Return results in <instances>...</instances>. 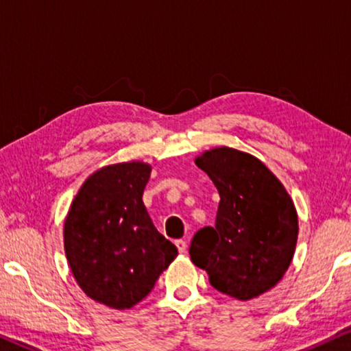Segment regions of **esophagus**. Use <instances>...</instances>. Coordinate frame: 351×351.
<instances>
[{
    "mask_svg": "<svg viewBox=\"0 0 351 351\" xmlns=\"http://www.w3.org/2000/svg\"><path fill=\"white\" fill-rule=\"evenodd\" d=\"M176 246H177V249H179L180 254H184L186 251V241H184V239H177Z\"/></svg>",
    "mask_w": 351,
    "mask_h": 351,
    "instance_id": "34e87169",
    "label": "esophagus"
}]
</instances>
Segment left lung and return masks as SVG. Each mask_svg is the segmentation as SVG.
I'll use <instances>...</instances> for the list:
<instances>
[{
    "label": "left lung",
    "instance_id": "8db88e82",
    "mask_svg": "<svg viewBox=\"0 0 351 351\" xmlns=\"http://www.w3.org/2000/svg\"><path fill=\"white\" fill-rule=\"evenodd\" d=\"M217 186L214 227L199 228L190 257L208 271L214 289L249 300L285 275L297 243V213L291 196L268 167L247 153L220 147L196 158Z\"/></svg>",
    "mask_w": 351,
    "mask_h": 351
}]
</instances>
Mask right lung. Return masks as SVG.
<instances>
[{
  "label": "right lung",
  "instance_id": "obj_1",
  "mask_svg": "<svg viewBox=\"0 0 351 351\" xmlns=\"http://www.w3.org/2000/svg\"><path fill=\"white\" fill-rule=\"evenodd\" d=\"M150 171L132 161L94 172L65 220V254L75 280L86 295L117 310L145 299L177 256L142 201Z\"/></svg>",
  "mask_w": 351,
  "mask_h": 351
}]
</instances>
